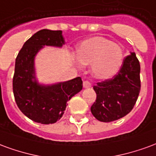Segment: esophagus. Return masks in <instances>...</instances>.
Wrapping results in <instances>:
<instances>
[{"label": "esophagus", "mask_w": 156, "mask_h": 156, "mask_svg": "<svg viewBox=\"0 0 156 156\" xmlns=\"http://www.w3.org/2000/svg\"><path fill=\"white\" fill-rule=\"evenodd\" d=\"M83 87H84L85 88H90V87L92 86L91 83L88 81V80H84V81H83Z\"/></svg>", "instance_id": "34e87169"}]
</instances>
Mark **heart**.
Returning a JSON list of instances; mask_svg holds the SVG:
<instances>
[{
  "mask_svg": "<svg viewBox=\"0 0 156 156\" xmlns=\"http://www.w3.org/2000/svg\"><path fill=\"white\" fill-rule=\"evenodd\" d=\"M77 55L81 63L91 64L93 75L100 79L114 77L119 71L124 58L119 45L99 36L83 41L78 48Z\"/></svg>",
  "mask_w": 156,
  "mask_h": 156,
  "instance_id": "1",
  "label": "heart"
}]
</instances>
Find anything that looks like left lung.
I'll list each match as a JSON object with an SVG mask.
<instances>
[{"instance_id": "obj_1", "label": "left lung", "mask_w": 156, "mask_h": 156, "mask_svg": "<svg viewBox=\"0 0 156 156\" xmlns=\"http://www.w3.org/2000/svg\"><path fill=\"white\" fill-rule=\"evenodd\" d=\"M140 62L135 53L130 52L117 74L94 86L97 98L91 112L98 120H117L133 109L140 91Z\"/></svg>"}]
</instances>
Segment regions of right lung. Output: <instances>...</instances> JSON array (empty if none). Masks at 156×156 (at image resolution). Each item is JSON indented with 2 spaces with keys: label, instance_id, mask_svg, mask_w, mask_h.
<instances>
[{
  "label": "right lung",
  "instance_id": "right-lung-1",
  "mask_svg": "<svg viewBox=\"0 0 156 156\" xmlns=\"http://www.w3.org/2000/svg\"><path fill=\"white\" fill-rule=\"evenodd\" d=\"M62 31L43 29L26 41L16 58L12 88L19 109L34 122L56 123L64 114L67 102L83 88L80 77L57 84L44 86L35 79L34 58L43 46L62 47Z\"/></svg>",
  "mask_w": 156,
  "mask_h": 156
}]
</instances>
